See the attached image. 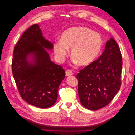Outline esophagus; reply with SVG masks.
Listing matches in <instances>:
<instances>
[{"instance_id":"esophagus-1","label":"esophagus","mask_w":135,"mask_h":135,"mask_svg":"<svg viewBox=\"0 0 135 135\" xmlns=\"http://www.w3.org/2000/svg\"><path fill=\"white\" fill-rule=\"evenodd\" d=\"M74 74V73H73L72 70H70V69H68L66 71V75L68 76H70V75H72Z\"/></svg>"}]
</instances>
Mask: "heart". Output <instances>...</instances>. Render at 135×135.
Masks as SVG:
<instances>
[{"mask_svg":"<svg viewBox=\"0 0 135 135\" xmlns=\"http://www.w3.org/2000/svg\"><path fill=\"white\" fill-rule=\"evenodd\" d=\"M103 45L100 34L85 27H73L63 32L60 40L55 42L54 52L57 60L62 62L72 48L74 61L80 66H87L98 58Z\"/></svg>","mask_w":135,"mask_h":135,"instance_id":"1","label":"heart"}]
</instances>
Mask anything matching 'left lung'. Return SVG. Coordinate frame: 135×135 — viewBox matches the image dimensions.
I'll return each mask as SVG.
<instances>
[{
	"label": "left lung",
	"instance_id": "left-lung-1",
	"mask_svg": "<svg viewBox=\"0 0 135 135\" xmlns=\"http://www.w3.org/2000/svg\"><path fill=\"white\" fill-rule=\"evenodd\" d=\"M121 68L120 48L111 38L100 57L77 74L81 104L92 111L109 104L120 88Z\"/></svg>",
	"mask_w": 135,
	"mask_h": 135
}]
</instances>
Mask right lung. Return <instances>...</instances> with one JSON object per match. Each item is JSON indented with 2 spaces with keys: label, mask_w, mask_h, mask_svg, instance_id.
Segmentation results:
<instances>
[{
  "label": "right lung",
  "mask_w": 135,
  "mask_h": 135,
  "mask_svg": "<svg viewBox=\"0 0 135 135\" xmlns=\"http://www.w3.org/2000/svg\"><path fill=\"white\" fill-rule=\"evenodd\" d=\"M52 48L35 24L23 33L13 53L12 74L20 94L28 103L41 108L56 103L65 76L62 67L51 60L47 50Z\"/></svg>",
  "instance_id": "1"
}]
</instances>
